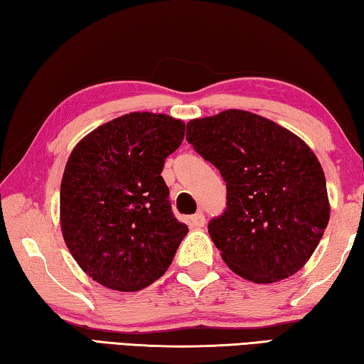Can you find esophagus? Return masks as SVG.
<instances>
[{
    "instance_id": "34e87169",
    "label": "esophagus",
    "mask_w": 364,
    "mask_h": 364,
    "mask_svg": "<svg viewBox=\"0 0 364 364\" xmlns=\"http://www.w3.org/2000/svg\"><path fill=\"white\" fill-rule=\"evenodd\" d=\"M188 223L191 228H194V230H200V228L205 225V217L202 213H196L193 217H189Z\"/></svg>"
}]
</instances>
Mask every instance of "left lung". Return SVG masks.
Returning a JSON list of instances; mask_svg holds the SVG:
<instances>
[{
    "instance_id": "left-lung-1",
    "label": "left lung",
    "mask_w": 364,
    "mask_h": 364,
    "mask_svg": "<svg viewBox=\"0 0 364 364\" xmlns=\"http://www.w3.org/2000/svg\"><path fill=\"white\" fill-rule=\"evenodd\" d=\"M186 139L226 181V210L208 234L228 267L257 284L304 268L331 213L323 167L305 141L241 109L189 120Z\"/></svg>"
}]
</instances>
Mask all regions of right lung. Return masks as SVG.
<instances>
[{
  "label": "right lung",
  "mask_w": 364,
  "mask_h": 364,
  "mask_svg": "<svg viewBox=\"0 0 364 364\" xmlns=\"http://www.w3.org/2000/svg\"><path fill=\"white\" fill-rule=\"evenodd\" d=\"M184 130L170 115L132 112L73 147L60 183V230L78 267L101 286L120 292L151 286L188 234L160 176Z\"/></svg>",
  "instance_id": "add662e5"
}]
</instances>
